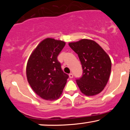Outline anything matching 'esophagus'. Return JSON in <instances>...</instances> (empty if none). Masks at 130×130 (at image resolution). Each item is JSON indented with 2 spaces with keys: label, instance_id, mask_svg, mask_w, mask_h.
<instances>
[{
  "label": "esophagus",
  "instance_id": "1",
  "mask_svg": "<svg viewBox=\"0 0 130 130\" xmlns=\"http://www.w3.org/2000/svg\"><path fill=\"white\" fill-rule=\"evenodd\" d=\"M69 77L70 78H73V74L72 73H70L69 74Z\"/></svg>",
  "mask_w": 130,
  "mask_h": 130
}]
</instances>
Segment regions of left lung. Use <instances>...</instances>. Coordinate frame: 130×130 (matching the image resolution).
Listing matches in <instances>:
<instances>
[{"instance_id": "left-lung-1", "label": "left lung", "mask_w": 130, "mask_h": 130, "mask_svg": "<svg viewBox=\"0 0 130 130\" xmlns=\"http://www.w3.org/2000/svg\"><path fill=\"white\" fill-rule=\"evenodd\" d=\"M68 44L78 55L83 67V76L76 80L80 92L86 96L100 93L106 86L111 74L109 56L93 40L82 39Z\"/></svg>"}]
</instances>
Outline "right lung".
Returning a JSON list of instances; mask_svg holds the SVG:
<instances>
[{
    "instance_id": "obj_1",
    "label": "right lung",
    "mask_w": 130,
    "mask_h": 130,
    "mask_svg": "<svg viewBox=\"0 0 130 130\" xmlns=\"http://www.w3.org/2000/svg\"><path fill=\"white\" fill-rule=\"evenodd\" d=\"M65 45V41L46 38L33 51L27 61L28 83L36 94L46 100H56L60 97L69 77L62 71L57 60Z\"/></svg>"
}]
</instances>
